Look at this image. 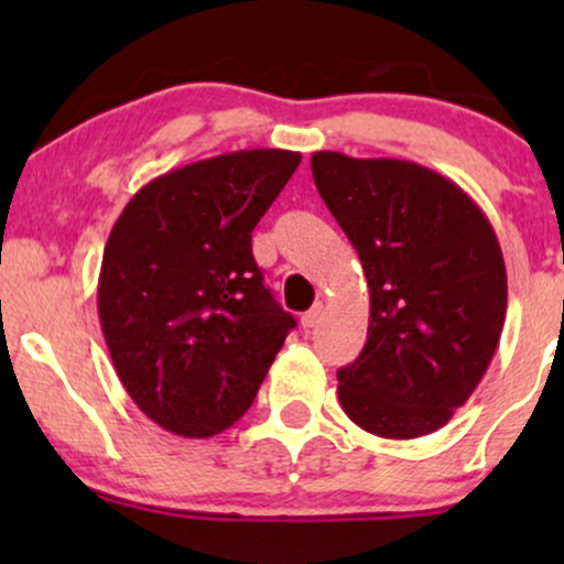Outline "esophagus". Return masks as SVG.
Returning <instances> with one entry per match:
<instances>
[{
  "label": "esophagus",
  "instance_id": "34e87169",
  "mask_svg": "<svg viewBox=\"0 0 564 564\" xmlns=\"http://www.w3.org/2000/svg\"><path fill=\"white\" fill-rule=\"evenodd\" d=\"M323 318V304H315V307H310L307 313L302 315V328L304 332H310V328H315Z\"/></svg>",
  "mask_w": 564,
  "mask_h": 564
}]
</instances>
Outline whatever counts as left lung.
<instances>
[{
  "mask_svg": "<svg viewBox=\"0 0 564 564\" xmlns=\"http://www.w3.org/2000/svg\"><path fill=\"white\" fill-rule=\"evenodd\" d=\"M310 166L371 291L364 352L336 371L339 403L371 435H430L467 403L501 339L496 232L462 187L413 161L318 151Z\"/></svg>",
  "mask_w": 564,
  "mask_h": 564,
  "instance_id": "8db88e82",
  "label": "left lung"
}]
</instances>
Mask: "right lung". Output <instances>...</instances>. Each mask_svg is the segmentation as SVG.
Masks as SVG:
<instances>
[{"label": "right lung", "instance_id": "right-lung-1", "mask_svg": "<svg viewBox=\"0 0 564 564\" xmlns=\"http://www.w3.org/2000/svg\"><path fill=\"white\" fill-rule=\"evenodd\" d=\"M302 156L223 153L151 180L102 251L97 313L113 368L151 422L212 437L249 411L294 315L264 286L251 230Z\"/></svg>", "mask_w": 564, "mask_h": 564}]
</instances>
